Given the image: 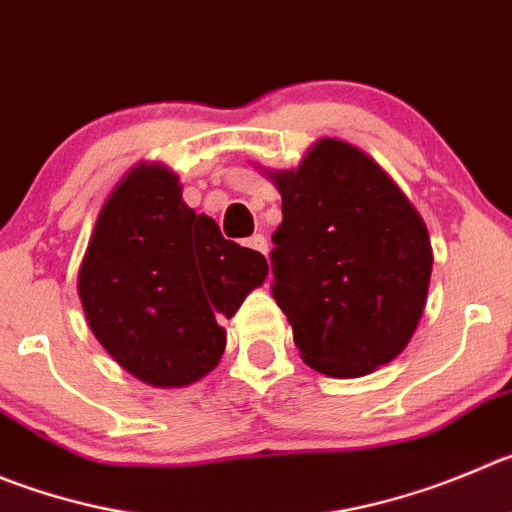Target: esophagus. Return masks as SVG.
Here are the masks:
<instances>
[{
	"label": "esophagus",
	"instance_id": "obj_1",
	"mask_svg": "<svg viewBox=\"0 0 512 512\" xmlns=\"http://www.w3.org/2000/svg\"><path fill=\"white\" fill-rule=\"evenodd\" d=\"M247 247H252V250L262 252V255H267V240L262 237V234H252L250 240H247Z\"/></svg>",
	"mask_w": 512,
	"mask_h": 512
}]
</instances>
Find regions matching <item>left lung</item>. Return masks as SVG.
<instances>
[{
    "label": "left lung",
    "instance_id": "8db88e82",
    "mask_svg": "<svg viewBox=\"0 0 512 512\" xmlns=\"http://www.w3.org/2000/svg\"><path fill=\"white\" fill-rule=\"evenodd\" d=\"M270 179L283 197L272 298L305 364L351 379L394 361L417 331L432 275L417 209L374 159L336 138Z\"/></svg>",
    "mask_w": 512,
    "mask_h": 512
}]
</instances>
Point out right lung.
Wrapping results in <instances>:
<instances>
[{"mask_svg": "<svg viewBox=\"0 0 512 512\" xmlns=\"http://www.w3.org/2000/svg\"><path fill=\"white\" fill-rule=\"evenodd\" d=\"M265 278L260 252L224 240L212 217L186 207L169 169L141 164L100 209L78 293L90 331L128 374L186 386L219 364V321Z\"/></svg>", "mask_w": 512, "mask_h": 512, "instance_id": "right-lung-1", "label": "right lung"}]
</instances>
